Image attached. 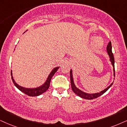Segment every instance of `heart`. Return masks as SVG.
<instances>
[{
  "label": "heart",
  "instance_id": "heart-1",
  "mask_svg": "<svg viewBox=\"0 0 127 127\" xmlns=\"http://www.w3.org/2000/svg\"><path fill=\"white\" fill-rule=\"evenodd\" d=\"M93 46H94V47L96 49H100L103 46V41H102V40L101 38H96L94 40V43H93Z\"/></svg>",
  "mask_w": 127,
  "mask_h": 127
}]
</instances>
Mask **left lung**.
<instances>
[{
    "instance_id": "obj_1",
    "label": "left lung",
    "mask_w": 127,
    "mask_h": 127,
    "mask_svg": "<svg viewBox=\"0 0 127 127\" xmlns=\"http://www.w3.org/2000/svg\"><path fill=\"white\" fill-rule=\"evenodd\" d=\"M107 53H108L109 56H110V61L111 62L112 65L114 67L113 70L114 73V75L115 77V68H114V57L113 52H112V46H111V42L110 41L108 43V45L107 46ZM70 80H71V89L73 91V92L76 94L77 95H78L79 97L83 98L84 99H93L94 98H96L99 97L103 94L104 93H105L106 91L110 89V87L111 86L113 85V83L110 84V86H108L107 89H105V90H104L103 91H101V92L99 93H95V94H88V93H86L84 92H83L81 90H80V89H77L76 87L74 84V83L73 81V75H72V70H70Z\"/></svg>"
}]
</instances>
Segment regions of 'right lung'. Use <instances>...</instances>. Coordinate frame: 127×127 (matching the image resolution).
<instances>
[{"label": "right lung", "instance_id": "add662e5", "mask_svg": "<svg viewBox=\"0 0 127 127\" xmlns=\"http://www.w3.org/2000/svg\"><path fill=\"white\" fill-rule=\"evenodd\" d=\"M59 68V67L54 68L53 70H52V72H51L50 74H49V77H48L47 79L46 80V81L45 82L44 84L42 85L41 86L38 87L37 88H35V89H27V88H24L20 86H19V85L17 84L15 81H14L13 78L12 71H11V75H12V79L13 83H14V86L16 87L19 90H20L22 92H23V93H25V94H26V95H28L29 96L35 97V96H38L40 95V94H43V93L46 92V91L47 90L50 86V81H51V79H52V77L53 76V75L55 74L56 72L57 71V70H58Z\"/></svg>", "mask_w": 127, "mask_h": 127}]
</instances>
